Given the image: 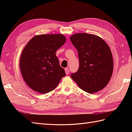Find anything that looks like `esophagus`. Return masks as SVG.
<instances>
[{"label":"esophagus","instance_id":"esophagus-1","mask_svg":"<svg viewBox=\"0 0 132 132\" xmlns=\"http://www.w3.org/2000/svg\"><path fill=\"white\" fill-rule=\"evenodd\" d=\"M65 74H66L67 75L69 74L70 71H69V70L68 68H65Z\"/></svg>","mask_w":132,"mask_h":132}]
</instances>
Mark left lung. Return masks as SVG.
Segmentation results:
<instances>
[{"label":"left lung","instance_id":"1","mask_svg":"<svg viewBox=\"0 0 132 132\" xmlns=\"http://www.w3.org/2000/svg\"><path fill=\"white\" fill-rule=\"evenodd\" d=\"M78 52L79 67L71 78L80 88L90 94L105 88L113 69V57L109 46L96 35L78 33L70 38Z\"/></svg>","mask_w":132,"mask_h":132}]
</instances>
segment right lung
<instances>
[{
	"instance_id": "obj_1",
	"label": "right lung",
	"mask_w": 132,
	"mask_h": 132,
	"mask_svg": "<svg viewBox=\"0 0 132 132\" xmlns=\"http://www.w3.org/2000/svg\"><path fill=\"white\" fill-rule=\"evenodd\" d=\"M65 41L62 34H43L35 36L27 43L20 59V69L30 88L38 93H48L65 77L55 52Z\"/></svg>"
}]
</instances>
